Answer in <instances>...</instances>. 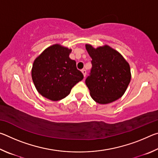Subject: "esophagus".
I'll return each instance as SVG.
<instances>
[{
	"mask_svg": "<svg viewBox=\"0 0 158 158\" xmlns=\"http://www.w3.org/2000/svg\"><path fill=\"white\" fill-rule=\"evenodd\" d=\"M81 73H82V74H83V75H84V77H85V75H86V71H85V69H82Z\"/></svg>",
	"mask_w": 158,
	"mask_h": 158,
	"instance_id": "obj_1",
	"label": "esophagus"
}]
</instances>
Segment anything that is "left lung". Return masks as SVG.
<instances>
[{
    "mask_svg": "<svg viewBox=\"0 0 158 158\" xmlns=\"http://www.w3.org/2000/svg\"><path fill=\"white\" fill-rule=\"evenodd\" d=\"M85 49L92 58V69L85 84L93 100L106 105L121 98L131 80L127 61L109 45L94 48L86 44Z\"/></svg>",
    "mask_w": 158,
    "mask_h": 158,
    "instance_id": "8db88e82",
    "label": "left lung"
}]
</instances>
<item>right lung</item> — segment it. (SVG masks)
<instances>
[{
  "label": "right lung",
  "mask_w": 158,
  "mask_h": 158,
  "mask_svg": "<svg viewBox=\"0 0 158 158\" xmlns=\"http://www.w3.org/2000/svg\"><path fill=\"white\" fill-rule=\"evenodd\" d=\"M72 49L59 44L47 47L35 59L32 79L40 94L52 101L65 98L74 85L84 79L75 60L69 57Z\"/></svg>",
  "instance_id": "right-lung-1"
}]
</instances>
